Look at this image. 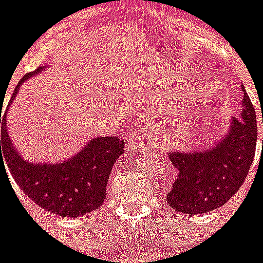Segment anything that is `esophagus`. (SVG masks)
<instances>
[{"instance_id":"esophagus-1","label":"esophagus","mask_w":263,"mask_h":263,"mask_svg":"<svg viewBox=\"0 0 263 263\" xmlns=\"http://www.w3.org/2000/svg\"><path fill=\"white\" fill-rule=\"evenodd\" d=\"M125 146L127 150H132V152H141V150L150 147L152 142H150V139L143 136L141 127H136V130L130 132V134L125 139Z\"/></svg>"}]
</instances>
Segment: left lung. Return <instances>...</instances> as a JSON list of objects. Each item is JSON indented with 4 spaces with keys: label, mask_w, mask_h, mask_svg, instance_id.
<instances>
[{
    "label": "left lung",
    "mask_w": 263,
    "mask_h": 263,
    "mask_svg": "<svg viewBox=\"0 0 263 263\" xmlns=\"http://www.w3.org/2000/svg\"><path fill=\"white\" fill-rule=\"evenodd\" d=\"M242 109L231 127L212 147L196 152H170L178 178L167 194L173 210L185 215L211 212L224 205L249 173L255 154V110L242 87Z\"/></svg>",
    "instance_id": "obj_1"
}]
</instances>
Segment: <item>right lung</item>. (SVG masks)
Masks as SVG:
<instances>
[{
    "label": "right lung",
    "mask_w": 263,
    "mask_h": 263,
    "mask_svg": "<svg viewBox=\"0 0 263 263\" xmlns=\"http://www.w3.org/2000/svg\"><path fill=\"white\" fill-rule=\"evenodd\" d=\"M42 69L41 67L23 76L10 103L23 81ZM0 124L1 157L4 154L8 160L6 163L15 183L36 205L62 217H79L97 210L104 203L111 167L124 153L122 139L100 137L89 141L78 154L60 163H31L23 159L13 146L8 129L5 127L6 113L4 117L0 115Z\"/></svg>",
    "instance_id": "1"
}]
</instances>
